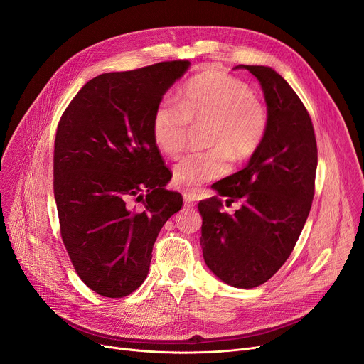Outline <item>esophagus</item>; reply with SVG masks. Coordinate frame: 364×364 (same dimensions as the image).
Listing matches in <instances>:
<instances>
[{
	"instance_id": "obj_1",
	"label": "esophagus",
	"mask_w": 364,
	"mask_h": 364,
	"mask_svg": "<svg viewBox=\"0 0 364 364\" xmlns=\"http://www.w3.org/2000/svg\"><path fill=\"white\" fill-rule=\"evenodd\" d=\"M183 198H184V206H187V208H193V206L196 205V196H195V193H192V192H186V193L183 195Z\"/></svg>"
}]
</instances>
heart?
Returning <instances> with one entry per match:
<instances>
[{
	"label": "heart",
	"instance_id": "obj_1",
	"mask_svg": "<svg viewBox=\"0 0 364 364\" xmlns=\"http://www.w3.org/2000/svg\"><path fill=\"white\" fill-rule=\"evenodd\" d=\"M190 124H209L205 151L187 155L174 166V184L193 190L223 177L230 159L246 161L261 147L269 131V113L252 88L217 68L188 80L180 106L162 100L153 112L151 137L168 158H178L187 146Z\"/></svg>",
	"mask_w": 364,
	"mask_h": 364
}]
</instances>
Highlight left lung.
Returning <instances> with one entry per match:
<instances>
[{
  "label": "left lung",
  "instance_id": "obj_1",
  "mask_svg": "<svg viewBox=\"0 0 364 364\" xmlns=\"http://www.w3.org/2000/svg\"><path fill=\"white\" fill-rule=\"evenodd\" d=\"M259 81L269 131L247 165L215 183L218 196L200 200L203 259L220 280L251 289L289 258L314 198L317 144L310 114L296 92L269 66L239 65ZM220 197L242 205L233 216Z\"/></svg>",
  "mask_w": 364,
  "mask_h": 364
}]
</instances>
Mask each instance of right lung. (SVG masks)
<instances>
[{
	"mask_svg": "<svg viewBox=\"0 0 364 364\" xmlns=\"http://www.w3.org/2000/svg\"><path fill=\"white\" fill-rule=\"evenodd\" d=\"M190 62L102 73L62 114L54 141V199L76 273L91 291L122 298L149 273L153 245L183 198L151 137V117ZM137 197L141 210L127 200Z\"/></svg>",
	"mask_w": 364,
	"mask_h": 364,
	"instance_id": "right-lung-1",
	"label": "right lung"
}]
</instances>
